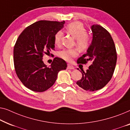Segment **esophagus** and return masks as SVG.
<instances>
[{"instance_id": "esophagus-1", "label": "esophagus", "mask_w": 130, "mask_h": 130, "mask_svg": "<svg viewBox=\"0 0 130 130\" xmlns=\"http://www.w3.org/2000/svg\"><path fill=\"white\" fill-rule=\"evenodd\" d=\"M67 69H74V67H73L72 65L68 64V67H67Z\"/></svg>"}]
</instances>
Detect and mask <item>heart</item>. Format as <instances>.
Wrapping results in <instances>:
<instances>
[{"instance_id":"b5f03b06","label":"heart","mask_w":130,"mask_h":130,"mask_svg":"<svg viewBox=\"0 0 130 130\" xmlns=\"http://www.w3.org/2000/svg\"><path fill=\"white\" fill-rule=\"evenodd\" d=\"M67 31L73 38L75 39L76 46L81 51H84L88 48L90 45L91 39L87 34V29L81 23L76 22L71 23L67 27ZM63 33L59 30L54 36V43L56 46H59L61 43ZM78 53L76 49H63L59 52V56L67 61H71L73 58L76 57Z\"/></svg>"}]
</instances>
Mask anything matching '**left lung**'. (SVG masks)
Returning a JSON list of instances; mask_svg holds the SVG:
<instances>
[{
	"label": "left lung",
	"instance_id": "left-lung-1",
	"mask_svg": "<svg viewBox=\"0 0 130 130\" xmlns=\"http://www.w3.org/2000/svg\"><path fill=\"white\" fill-rule=\"evenodd\" d=\"M91 29L93 35L91 44L87 52L77 60L78 64H86L89 61L91 65L86 72L81 69L82 78L76 84L84 90L95 91L102 88L111 80L117 55L109 33L98 25H92Z\"/></svg>",
	"mask_w": 130,
	"mask_h": 130
}]
</instances>
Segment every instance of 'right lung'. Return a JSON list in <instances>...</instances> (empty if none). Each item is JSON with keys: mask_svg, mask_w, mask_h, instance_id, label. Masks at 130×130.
<instances>
[{"mask_svg": "<svg viewBox=\"0 0 130 130\" xmlns=\"http://www.w3.org/2000/svg\"><path fill=\"white\" fill-rule=\"evenodd\" d=\"M64 23L38 21L25 28L18 37L13 49L14 69L19 79L30 90H47L55 83L58 72L67 68V63L61 58H55L49 67L42 61L45 54L55 50L54 36Z\"/></svg>", "mask_w": 130, "mask_h": 130, "instance_id": "1", "label": "right lung"}]
</instances>
